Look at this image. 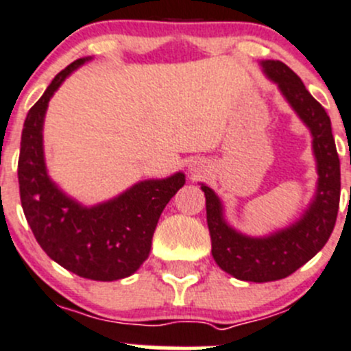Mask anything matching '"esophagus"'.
<instances>
[{"mask_svg": "<svg viewBox=\"0 0 351 351\" xmlns=\"http://www.w3.org/2000/svg\"><path fill=\"white\" fill-rule=\"evenodd\" d=\"M189 171L193 172L194 176L201 174V172L204 171V165H203V162H199V160H194V162H191V164H189Z\"/></svg>", "mask_w": 351, "mask_h": 351, "instance_id": "esophagus-1", "label": "esophagus"}]
</instances>
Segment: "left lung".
<instances>
[{
    "instance_id": "obj_1",
    "label": "left lung",
    "mask_w": 351,
    "mask_h": 351,
    "mask_svg": "<svg viewBox=\"0 0 351 351\" xmlns=\"http://www.w3.org/2000/svg\"><path fill=\"white\" fill-rule=\"evenodd\" d=\"M263 73L276 83L283 99L308 128L315 158V193L304 213L287 227L254 237L235 230L225 220L223 203L201 182L206 197V221L211 254L223 271L242 282H275L287 278L314 258L328 242L339 208V158L324 107L308 93L302 80L282 61H259Z\"/></svg>"
}]
</instances>
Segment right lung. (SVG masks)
Instances as JSON below:
<instances>
[{
    "label": "right lung",
    "instance_id": "right-lung-1",
    "mask_svg": "<svg viewBox=\"0 0 351 351\" xmlns=\"http://www.w3.org/2000/svg\"><path fill=\"white\" fill-rule=\"evenodd\" d=\"M92 61L80 58L54 76L23 123L19 184L23 213L40 247L53 261L82 278L114 282L147 261L158 218L186 184L184 172L145 179L117 196L86 206L51 179L44 155V119L49 100L75 69Z\"/></svg>",
    "mask_w": 351,
    "mask_h": 351
}]
</instances>
